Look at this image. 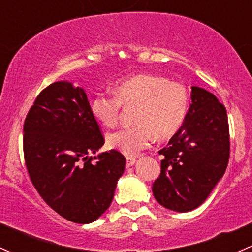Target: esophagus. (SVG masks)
Listing matches in <instances>:
<instances>
[{
	"mask_svg": "<svg viewBox=\"0 0 252 252\" xmlns=\"http://www.w3.org/2000/svg\"><path fill=\"white\" fill-rule=\"evenodd\" d=\"M135 162H136V159L134 158V157H126V166L129 168V167L134 166V163H135Z\"/></svg>",
	"mask_w": 252,
	"mask_h": 252,
	"instance_id": "1",
	"label": "esophagus"
}]
</instances>
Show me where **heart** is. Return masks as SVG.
I'll return each mask as SVG.
<instances>
[{"label": "heart", "mask_w": 252, "mask_h": 252, "mask_svg": "<svg viewBox=\"0 0 252 252\" xmlns=\"http://www.w3.org/2000/svg\"><path fill=\"white\" fill-rule=\"evenodd\" d=\"M113 94L98 93L91 100V112L102 126L113 128L122 106H135L133 123L108 134L107 144L126 156H134L151 144L166 140L180 129L187 117L189 95L184 85L156 74L140 73L119 79Z\"/></svg>", "instance_id": "b5f03b06"}]
</instances>
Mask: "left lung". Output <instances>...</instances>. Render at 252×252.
Listing matches in <instances>:
<instances>
[{"mask_svg":"<svg viewBox=\"0 0 252 252\" xmlns=\"http://www.w3.org/2000/svg\"><path fill=\"white\" fill-rule=\"evenodd\" d=\"M229 145L225 107L210 91L192 86L184 123L158 151L161 174L152 184L157 202L177 212L199 207L227 169Z\"/></svg>","mask_w":252,"mask_h":252,"instance_id":"8db88e82","label":"left lung"}]
</instances>
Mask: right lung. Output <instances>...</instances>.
Here are the masks:
<instances>
[{
    "label": "right lung",
    "instance_id": "obj_1",
    "mask_svg": "<svg viewBox=\"0 0 252 252\" xmlns=\"http://www.w3.org/2000/svg\"><path fill=\"white\" fill-rule=\"evenodd\" d=\"M24 158L35 189L70 222L97 220L126 168L117 150L93 156L105 144L83 88L56 81L40 93L24 122Z\"/></svg>",
    "mask_w": 252,
    "mask_h": 252
}]
</instances>
